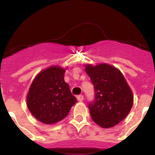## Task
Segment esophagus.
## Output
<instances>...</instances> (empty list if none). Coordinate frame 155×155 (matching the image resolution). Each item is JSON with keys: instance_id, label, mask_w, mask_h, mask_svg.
<instances>
[{"instance_id": "34e87169", "label": "esophagus", "mask_w": 155, "mask_h": 155, "mask_svg": "<svg viewBox=\"0 0 155 155\" xmlns=\"http://www.w3.org/2000/svg\"><path fill=\"white\" fill-rule=\"evenodd\" d=\"M83 99H84V97H83V95H79L77 96V100L79 101V102H82Z\"/></svg>"}]
</instances>
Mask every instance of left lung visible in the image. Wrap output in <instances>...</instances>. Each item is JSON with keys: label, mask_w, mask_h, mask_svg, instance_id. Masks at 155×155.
Listing matches in <instances>:
<instances>
[{"label": "left lung", "mask_w": 155, "mask_h": 155, "mask_svg": "<svg viewBox=\"0 0 155 155\" xmlns=\"http://www.w3.org/2000/svg\"><path fill=\"white\" fill-rule=\"evenodd\" d=\"M85 70L95 89V100L89 105L92 119L103 128L114 127L131 111V88L121 71L109 64H86Z\"/></svg>", "instance_id": "1"}]
</instances>
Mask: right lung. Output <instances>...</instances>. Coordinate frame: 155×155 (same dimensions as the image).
Instances as JSON below:
<instances>
[{"mask_svg": "<svg viewBox=\"0 0 155 155\" xmlns=\"http://www.w3.org/2000/svg\"><path fill=\"white\" fill-rule=\"evenodd\" d=\"M65 72L60 66H51L40 72L30 85L27 108L42 123L52 125L63 120L77 102L64 81Z\"/></svg>", "mask_w": 155, "mask_h": 155, "instance_id": "add662e5", "label": "right lung"}]
</instances>
